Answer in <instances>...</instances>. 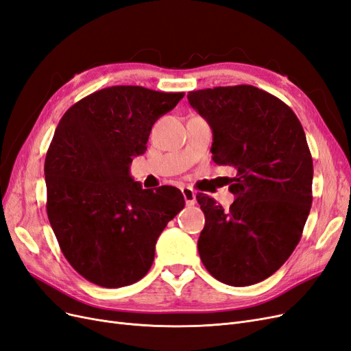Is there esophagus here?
<instances>
[{
  "mask_svg": "<svg viewBox=\"0 0 351 351\" xmlns=\"http://www.w3.org/2000/svg\"><path fill=\"white\" fill-rule=\"evenodd\" d=\"M182 195H184L185 202H186L188 206H194V204H195L197 198H195L194 189H191V188H182Z\"/></svg>",
  "mask_w": 351,
  "mask_h": 351,
  "instance_id": "34e87169",
  "label": "esophagus"
}]
</instances>
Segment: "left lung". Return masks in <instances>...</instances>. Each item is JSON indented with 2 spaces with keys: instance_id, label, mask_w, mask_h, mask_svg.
Listing matches in <instances>:
<instances>
[{
  "instance_id": "left-lung-1",
  "label": "left lung",
  "mask_w": 351,
  "mask_h": 351,
  "mask_svg": "<svg viewBox=\"0 0 351 351\" xmlns=\"http://www.w3.org/2000/svg\"><path fill=\"white\" fill-rule=\"evenodd\" d=\"M188 100L213 130V160L237 171L229 210L197 195L206 216L199 258L224 285H255L287 261L308 220L313 163L306 135L285 101L254 86L197 90Z\"/></svg>"
}]
</instances>
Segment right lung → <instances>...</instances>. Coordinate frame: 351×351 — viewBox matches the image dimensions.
Instances as JSON below:
<instances>
[{
  "mask_svg": "<svg viewBox=\"0 0 351 351\" xmlns=\"http://www.w3.org/2000/svg\"><path fill=\"white\" fill-rule=\"evenodd\" d=\"M185 93L112 86L78 100L61 118L45 159L47 213L66 261L100 287L141 280L157 237L184 208L175 186L143 189L130 176L154 122Z\"/></svg>",
  "mask_w": 351,
  "mask_h": 351,
  "instance_id": "right-lung-1",
  "label": "right lung"
}]
</instances>
